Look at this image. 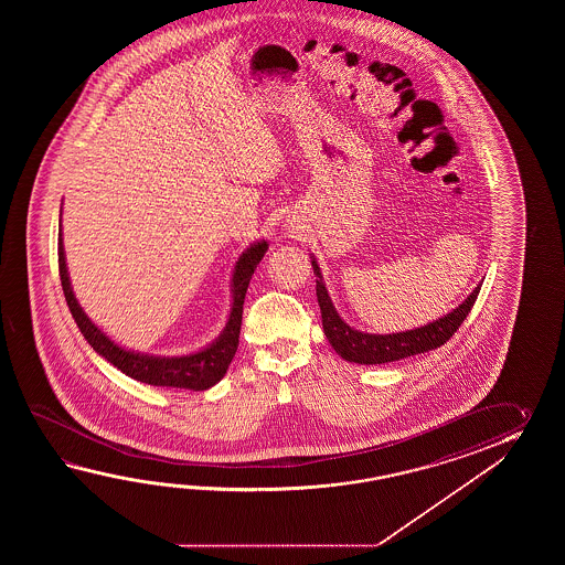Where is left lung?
<instances>
[{
	"instance_id": "obj_1",
	"label": "left lung",
	"mask_w": 565,
	"mask_h": 565,
	"mask_svg": "<svg viewBox=\"0 0 565 565\" xmlns=\"http://www.w3.org/2000/svg\"><path fill=\"white\" fill-rule=\"evenodd\" d=\"M312 273L317 277V300L321 307L323 317L324 337L329 339L331 348L345 361L360 363V365H377L387 361L404 360L409 355L426 353L433 349L445 345L450 337L457 333L458 327L467 319L475 300L479 297V282L467 299L458 305L457 309L446 312L445 317H438L436 321L414 327L408 331H397L387 335L365 333L355 327L345 323L341 315L337 312L333 300L329 297V290L324 287L323 273L317 265V258L311 256Z\"/></svg>"
}]
</instances>
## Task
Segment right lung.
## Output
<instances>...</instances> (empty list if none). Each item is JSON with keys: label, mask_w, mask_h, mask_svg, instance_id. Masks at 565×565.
I'll list each match as a JSON object with an SVG mask.
<instances>
[{"label": "right lung", "mask_w": 565, "mask_h": 565, "mask_svg": "<svg viewBox=\"0 0 565 565\" xmlns=\"http://www.w3.org/2000/svg\"><path fill=\"white\" fill-rule=\"evenodd\" d=\"M268 250V242L258 241L250 244L244 253L238 256L234 270H232V305H230L228 321L220 335L207 343L205 348L198 349L188 355H153V353H141L132 349L122 348L115 343L110 337L93 323V319L83 311L81 302L74 297L73 285L68 277L66 266V254H64V242H62V210L61 232H58V268H61L62 290L68 302V309L73 312L74 321L78 324L81 333L85 335L88 345L95 349L100 358L115 365L117 370L129 375L137 382L149 385H161V387H183L193 392H204L212 385H216L226 372L230 361L234 360L238 349V337H241L242 305L246 290L250 285L254 270L258 263L265 258Z\"/></svg>", "instance_id": "add662e5"}]
</instances>
